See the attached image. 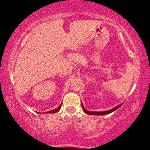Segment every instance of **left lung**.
<instances>
[{
    "mask_svg": "<svg viewBox=\"0 0 150 150\" xmlns=\"http://www.w3.org/2000/svg\"><path fill=\"white\" fill-rule=\"evenodd\" d=\"M81 105H82V108H83V111H84V112H85V113L87 114H89V115H105V114L112 113V112H113L114 111L117 110V109L119 108L122 105V103L119 105L115 107L114 108H112V110H108V111H104V112H91V111L87 110L86 109L84 108V106L83 105L82 103H81Z\"/></svg>",
    "mask_w": 150,
    "mask_h": 150,
    "instance_id": "1",
    "label": "left lung"
}]
</instances>
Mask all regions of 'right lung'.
<instances>
[{
    "mask_svg": "<svg viewBox=\"0 0 150 150\" xmlns=\"http://www.w3.org/2000/svg\"><path fill=\"white\" fill-rule=\"evenodd\" d=\"M61 104L60 105L58 108H57L56 109H54V110H53L50 111V112H46V113H47V114H49V113H51V114H52V113H56V112H58V111L60 110V109H61Z\"/></svg>",
    "mask_w": 150,
    "mask_h": 150,
    "instance_id": "add662e5",
    "label": "right lung"
}]
</instances>
